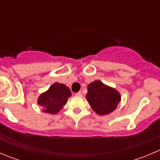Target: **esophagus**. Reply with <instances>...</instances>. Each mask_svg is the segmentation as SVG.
<instances>
[{
    "label": "esophagus",
    "mask_w": 160,
    "mask_h": 160,
    "mask_svg": "<svg viewBox=\"0 0 160 160\" xmlns=\"http://www.w3.org/2000/svg\"><path fill=\"white\" fill-rule=\"evenodd\" d=\"M76 96H77V97H81L82 96V93H81V91H79V92H77V93H76Z\"/></svg>",
    "instance_id": "esophagus-1"
}]
</instances>
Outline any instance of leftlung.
Masks as SVG:
<instances>
[{
    "mask_svg": "<svg viewBox=\"0 0 160 160\" xmlns=\"http://www.w3.org/2000/svg\"><path fill=\"white\" fill-rule=\"evenodd\" d=\"M88 90L87 100L92 109L100 115L110 114L115 110L121 100L117 90L106 86L99 80L90 83Z\"/></svg>",
    "mask_w": 160,
    "mask_h": 160,
    "instance_id": "left-lung-1",
    "label": "left lung"
}]
</instances>
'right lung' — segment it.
Here are the masks:
<instances>
[{"label":"right lung","mask_w":160,"mask_h":160,"mask_svg":"<svg viewBox=\"0 0 160 160\" xmlns=\"http://www.w3.org/2000/svg\"><path fill=\"white\" fill-rule=\"evenodd\" d=\"M71 96L70 90L62 83H56L49 89L40 95L38 104L43 108V111L49 114H56L61 110Z\"/></svg>","instance_id":"obj_1"}]
</instances>
